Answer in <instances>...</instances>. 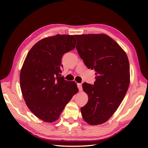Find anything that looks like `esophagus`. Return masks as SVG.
Masks as SVG:
<instances>
[{
  "label": "esophagus",
  "mask_w": 148,
  "mask_h": 148,
  "mask_svg": "<svg viewBox=\"0 0 148 148\" xmlns=\"http://www.w3.org/2000/svg\"><path fill=\"white\" fill-rule=\"evenodd\" d=\"M76 81H77V82H78V81H77V80H76Z\"/></svg>",
  "instance_id": "1"
}]
</instances>
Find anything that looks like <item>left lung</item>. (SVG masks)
<instances>
[{"label":"left lung","instance_id":"8db88e82","mask_svg":"<svg viewBox=\"0 0 148 148\" xmlns=\"http://www.w3.org/2000/svg\"><path fill=\"white\" fill-rule=\"evenodd\" d=\"M67 37L57 34L37 42L28 53L20 72V87L26 104L45 122L57 120L78 92L76 83L65 80L61 74L63 55L76 45L68 42Z\"/></svg>","mask_w":148,"mask_h":148}]
</instances>
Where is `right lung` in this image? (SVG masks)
Masks as SVG:
<instances>
[{
  "mask_svg": "<svg viewBox=\"0 0 148 148\" xmlns=\"http://www.w3.org/2000/svg\"><path fill=\"white\" fill-rule=\"evenodd\" d=\"M77 47L88 69L95 71V82L85 88L88 101L81 108L91 125L102 124L111 117L124 99L130 84V65L126 53L106 34H88Z\"/></svg>",
  "mask_w": 148,
  "mask_h": 148,
  "instance_id": "right-lung-1",
  "label": "right lung"
}]
</instances>
